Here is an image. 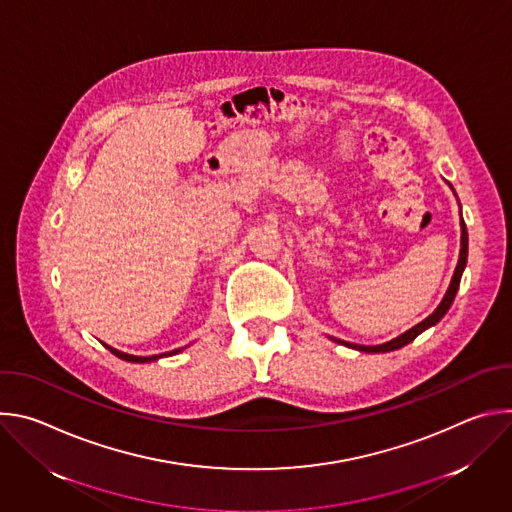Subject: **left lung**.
Listing matches in <instances>:
<instances>
[{"label": "left lung", "instance_id": "8db88e82", "mask_svg": "<svg viewBox=\"0 0 512 512\" xmlns=\"http://www.w3.org/2000/svg\"><path fill=\"white\" fill-rule=\"evenodd\" d=\"M466 259H468V231H466V225H464V221H462V249H460L458 267H456V271H454L452 283H450V287H448V291H446V296H444L442 304L435 308V312H433L431 316H427L423 322H419L417 326H413V328H411V330H407L405 334H401V336L393 338L391 342L379 344V346L350 344V342L336 340V338H332V340H334V342H340V344H346V346H350V348H356V350H360V352H391V350H397V348H401V346L409 344V342H411V340H415L423 330H427L429 326L437 324V322H440V320L446 316V312L450 310V306H452V302H454V298H456V291H458V287H460V279H462V271H464V267H466Z\"/></svg>", "mask_w": 512, "mask_h": 512}]
</instances>
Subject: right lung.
I'll list each match as a JSON object with an SVG mask.
<instances>
[{"label": "right lung", "mask_w": 512, "mask_h": 512, "mask_svg": "<svg viewBox=\"0 0 512 512\" xmlns=\"http://www.w3.org/2000/svg\"><path fill=\"white\" fill-rule=\"evenodd\" d=\"M107 350L109 352H113L117 358H121V360H127V362H148V360H156L158 356H131V354H125V352H119V350H115V348H111V346H107ZM182 348H178V350H172V352H166V356H170V354H176V352H180ZM162 356V354H160Z\"/></svg>", "instance_id": "obj_1"}]
</instances>
